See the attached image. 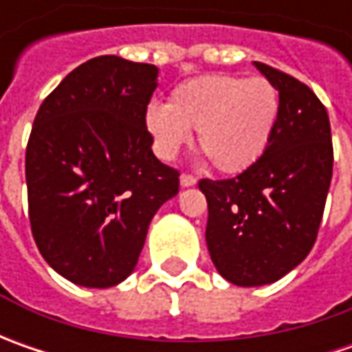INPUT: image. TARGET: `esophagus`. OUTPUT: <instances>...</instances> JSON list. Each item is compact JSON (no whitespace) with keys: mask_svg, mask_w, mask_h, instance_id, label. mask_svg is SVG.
Wrapping results in <instances>:
<instances>
[{"mask_svg":"<svg viewBox=\"0 0 352 352\" xmlns=\"http://www.w3.org/2000/svg\"><path fill=\"white\" fill-rule=\"evenodd\" d=\"M196 178H194V176H190V174H182V176H180V186H182V188H190V186H196Z\"/></svg>","mask_w":352,"mask_h":352,"instance_id":"34e87169","label":"esophagus"}]
</instances>
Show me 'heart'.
Instances as JSON below:
<instances>
[{
  "label": "heart",
  "instance_id": "b5f03b06",
  "mask_svg": "<svg viewBox=\"0 0 352 352\" xmlns=\"http://www.w3.org/2000/svg\"><path fill=\"white\" fill-rule=\"evenodd\" d=\"M278 113L280 96L270 80L208 74L176 86L168 105H148L144 125L162 158L172 160L190 142V131H197L199 151L213 166L241 174L266 153Z\"/></svg>",
  "mask_w": 352,
  "mask_h": 352
}]
</instances>
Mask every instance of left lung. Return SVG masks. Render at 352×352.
Wrapping results in <instances>:
<instances>
[{
    "label": "left lung",
    "instance_id": "obj_1",
    "mask_svg": "<svg viewBox=\"0 0 352 352\" xmlns=\"http://www.w3.org/2000/svg\"><path fill=\"white\" fill-rule=\"evenodd\" d=\"M252 64L280 96L272 141L252 168L199 182L211 263L245 288L276 282L309 254L333 174L331 125L318 96L272 66Z\"/></svg>",
    "mask_w": 352,
    "mask_h": 352
}]
</instances>
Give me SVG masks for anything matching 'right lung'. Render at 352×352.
Segmentation results:
<instances>
[{"label": "right lung", "mask_w": 352, "mask_h": 352, "mask_svg": "<svg viewBox=\"0 0 352 352\" xmlns=\"http://www.w3.org/2000/svg\"><path fill=\"white\" fill-rule=\"evenodd\" d=\"M156 78L153 64L98 56L34 117L25 156L34 243L78 286L131 276L155 213L178 194V172L156 158L144 125Z\"/></svg>", "instance_id": "1"}]
</instances>
